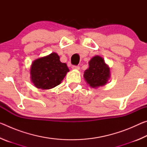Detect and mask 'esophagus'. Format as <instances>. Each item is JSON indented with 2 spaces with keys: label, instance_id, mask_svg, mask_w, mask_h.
<instances>
[{
  "label": "esophagus",
  "instance_id": "34e87169",
  "mask_svg": "<svg viewBox=\"0 0 147 147\" xmlns=\"http://www.w3.org/2000/svg\"><path fill=\"white\" fill-rule=\"evenodd\" d=\"M72 69H74V70H79L80 66L79 65H73L72 66Z\"/></svg>",
  "mask_w": 147,
  "mask_h": 147
}]
</instances>
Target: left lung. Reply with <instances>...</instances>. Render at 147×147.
<instances>
[{
	"label": "left lung",
	"instance_id": "8db88e82",
	"mask_svg": "<svg viewBox=\"0 0 147 147\" xmlns=\"http://www.w3.org/2000/svg\"><path fill=\"white\" fill-rule=\"evenodd\" d=\"M84 77L89 86L97 88L108 83L110 70L102 57L95 56L89 61V68L84 72Z\"/></svg>",
	"mask_w": 147,
	"mask_h": 147
}]
</instances>
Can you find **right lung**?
<instances>
[{
  "label": "right lung",
  "mask_w": 147,
  "mask_h": 147,
  "mask_svg": "<svg viewBox=\"0 0 147 147\" xmlns=\"http://www.w3.org/2000/svg\"><path fill=\"white\" fill-rule=\"evenodd\" d=\"M69 70L67 64L61 63L55 53L36 59L30 67V78L38 89H50L63 80Z\"/></svg>",
  "instance_id": "right-lung-1"
}]
</instances>
